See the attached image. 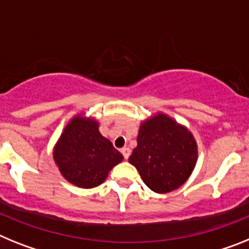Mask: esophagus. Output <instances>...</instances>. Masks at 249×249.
I'll return each instance as SVG.
<instances>
[{
    "mask_svg": "<svg viewBox=\"0 0 249 249\" xmlns=\"http://www.w3.org/2000/svg\"><path fill=\"white\" fill-rule=\"evenodd\" d=\"M122 154H123V157H124V159H127V158L130 157L131 150L129 148H123L122 149Z\"/></svg>",
    "mask_w": 249,
    "mask_h": 249,
    "instance_id": "34e87169",
    "label": "esophagus"
}]
</instances>
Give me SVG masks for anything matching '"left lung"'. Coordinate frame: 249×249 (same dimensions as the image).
Returning a JSON list of instances; mask_svg holds the SVG:
<instances>
[{
    "mask_svg": "<svg viewBox=\"0 0 249 249\" xmlns=\"http://www.w3.org/2000/svg\"><path fill=\"white\" fill-rule=\"evenodd\" d=\"M137 142L129 163L155 193L177 189L193 172L198 157L196 140L168 116L160 114L142 124Z\"/></svg>",
    "mask_w": 249,
    "mask_h": 249,
    "instance_id": "obj_1",
    "label": "left lung"
}]
</instances>
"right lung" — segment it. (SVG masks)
Instances as JSON below:
<instances>
[{
	"instance_id": "add662e5",
	"label": "right lung",
	"mask_w": 249,
	"mask_h": 249,
	"mask_svg": "<svg viewBox=\"0 0 249 249\" xmlns=\"http://www.w3.org/2000/svg\"><path fill=\"white\" fill-rule=\"evenodd\" d=\"M53 158L62 176L80 188L100 185L112 166L123 160L110 140L99 133L98 123L81 118L65 127Z\"/></svg>"
}]
</instances>
